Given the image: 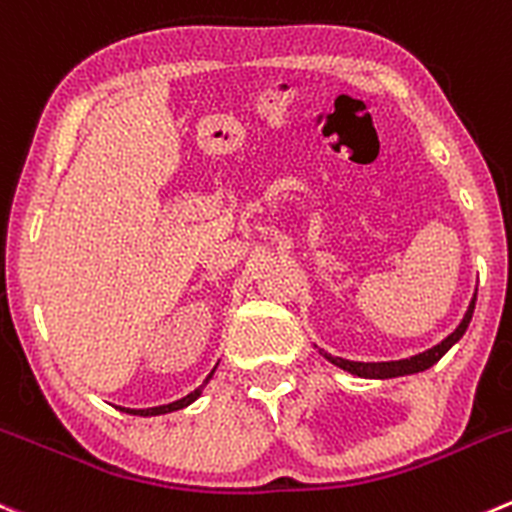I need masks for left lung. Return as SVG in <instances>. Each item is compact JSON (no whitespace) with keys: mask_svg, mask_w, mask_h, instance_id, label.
<instances>
[{"mask_svg":"<svg viewBox=\"0 0 512 512\" xmlns=\"http://www.w3.org/2000/svg\"><path fill=\"white\" fill-rule=\"evenodd\" d=\"M473 310H475V297H473V302H470L468 312H465L463 322H460L458 330H455L453 335L445 337V340L440 342V345H435L433 350L420 352V355L410 357V360L352 362V360H342V357H332V355H325V357L330 362H335L337 367H342V370L352 372V375H357V377H400V375H413V372H423V370H428V367H433L435 362H438L440 357H443L445 352H448L450 347H453L455 342L463 337V332L468 330V325H470V317H473Z\"/></svg>","mask_w":512,"mask_h":512,"instance_id":"1","label":"left lung"}]
</instances>
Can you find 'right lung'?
Returning <instances> with one entry per match:
<instances>
[{
	"label": "right lung",
	"mask_w": 512,
	"mask_h": 512,
	"mask_svg": "<svg viewBox=\"0 0 512 512\" xmlns=\"http://www.w3.org/2000/svg\"><path fill=\"white\" fill-rule=\"evenodd\" d=\"M210 377H212V372H210ZM210 377H207V380H210ZM207 380H205V382H207ZM200 393H202V388H197L195 393H190V395H187V398L177 400V403L160 405V408H150V410H127V413H130V415H165V413H172V410L187 408V405H190V403H195V400L200 398ZM122 410H124V408H122Z\"/></svg>",
	"instance_id": "right-lung-1"
}]
</instances>
